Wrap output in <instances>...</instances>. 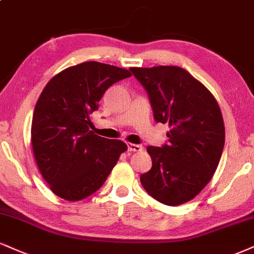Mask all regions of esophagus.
Listing matches in <instances>:
<instances>
[{
	"label": "esophagus",
	"instance_id": "1",
	"mask_svg": "<svg viewBox=\"0 0 254 254\" xmlns=\"http://www.w3.org/2000/svg\"><path fill=\"white\" fill-rule=\"evenodd\" d=\"M127 150L129 151H140L143 150V146L139 144H133V143H127Z\"/></svg>",
	"mask_w": 254,
	"mask_h": 254
}]
</instances>
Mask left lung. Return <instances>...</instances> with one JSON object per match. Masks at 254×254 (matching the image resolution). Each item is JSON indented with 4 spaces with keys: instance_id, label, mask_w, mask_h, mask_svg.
I'll use <instances>...</instances> for the list:
<instances>
[{
    "instance_id": "left-lung-1",
    "label": "left lung",
    "mask_w": 254,
    "mask_h": 254,
    "mask_svg": "<svg viewBox=\"0 0 254 254\" xmlns=\"http://www.w3.org/2000/svg\"><path fill=\"white\" fill-rule=\"evenodd\" d=\"M130 71L148 92L155 121L170 127L168 144L146 148L152 167L140 175V183L167 206L188 202L212 180L224 150L219 104L181 67H131Z\"/></svg>"
}]
</instances>
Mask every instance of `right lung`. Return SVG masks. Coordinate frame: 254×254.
Listing matches in <instances>:
<instances>
[{
    "label": "right lung",
    "instance_id": "obj_1",
    "mask_svg": "<svg viewBox=\"0 0 254 254\" xmlns=\"http://www.w3.org/2000/svg\"><path fill=\"white\" fill-rule=\"evenodd\" d=\"M130 75L129 69L86 61L58 73L42 90L30 140L40 173L59 197L79 201L96 193L127 150L123 140L91 131L90 114L111 85Z\"/></svg>",
    "mask_w": 254,
    "mask_h": 254
}]
</instances>
